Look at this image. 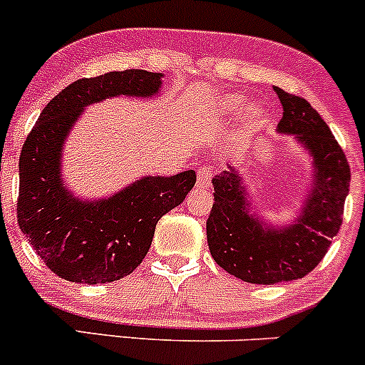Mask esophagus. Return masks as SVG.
<instances>
[{
	"label": "esophagus",
	"mask_w": 365,
	"mask_h": 365,
	"mask_svg": "<svg viewBox=\"0 0 365 365\" xmlns=\"http://www.w3.org/2000/svg\"><path fill=\"white\" fill-rule=\"evenodd\" d=\"M211 186V170L210 168H200L197 172V188L207 190Z\"/></svg>",
	"instance_id": "esophagus-1"
}]
</instances>
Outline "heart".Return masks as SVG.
Returning <instances> with one entry per match:
<instances>
[{
  "mask_svg": "<svg viewBox=\"0 0 365 365\" xmlns=\"http://www.w3.org/2000/svg\"><path fill=\"white\" fill-rule=\"evenodd\" d=\"M245 107H247V98H245L244 95H240V93H232V95L224 96V98L220 100V103H218L220 114L225 118L240 116L245 110ZM263 114L265 113H263L262 107L252 106L251 109H249V120H251L252 123H258L263 118Z\"/></svg>",
  "mask_w": 365,
  "mask_h": 365,
  "instance_id": "1",
  "label": "heart"
}]
</instances>
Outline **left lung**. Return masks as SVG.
<instances>
[{
    "label": "left lung",
    "mask_w": 365,
    "mask_h": 365,
    "mask_svg": "<svg viewBox=\"0 0 365 365\" xmlns=\"http://www.w3.org/2000/svg\"><path fill=\"white\" fill-rule=\"evenodd\" d=\"M283 106L277 133L290 134L312 158V188L296 222L276 227L259 220L235 166L215 175V204L206 222L215 262L242 281L274 284L307 276L328 252L342 225L349 192L348 159L326 121L304 98L274 88Z\"/></svg>",
    "instance_id": "1"
}]
</instances>
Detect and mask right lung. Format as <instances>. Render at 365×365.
I'll list each match as a JSON object with an SVG mask.
<instances>
[{
    "mask_svg": "<svg viewBox=\"0 0 365 365\" xmlns=\"http://www.w3.org/2000/svg\"><path fill=\"white\" fill-rule=\"evenodd\" d=\"M163 73L125 69L81 78L43 109L19 158L17 224L48 269L82 284L110 283L133 272L150 249L155 224L179 206L197 175H145L106 199L82 200L64 185L62 152L82 110L114 96L150 98Z\"/></svg>",
    "mask_w": 365,
    "mask_h": 365,
    "instance_id": "1",
    "label": "right lung"
}]
</instances>
